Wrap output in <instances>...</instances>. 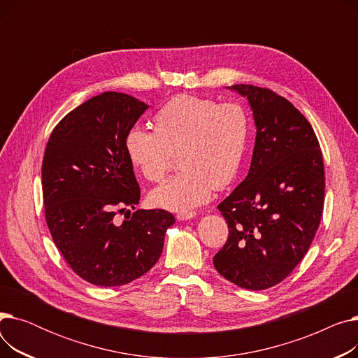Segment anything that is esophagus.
Here are the masks:
<instances>
[{"label": "esophagus", "instance_id": "34e87169", "mask_svg": "<svg viewBox=\"0 0 358 358\" xmlns=\"http://www.w3.org/2000/svg\"><path fill=\"white\" fill-rule=\"evenodd\" d=\"M193 217H196V212H181L177 215L178 220H190Z\"/></svg>", "mask_w": 358, "mask_h": 358}]
</instances>
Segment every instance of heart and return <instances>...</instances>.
<instances>
[{
	"label": "heart",
	"instance_id": "b5f03b06",
	"mask_svg": "<svg viewBox=\"0 0 358 358\" xmlns=\"http://www.w3.org/2000/svg\"><path fill=\"white\" fill-rule=\"evenodd\" d=\"M155 130L131 126L124 138L129 161L148 181L158 182L178 154L181 171L150 192L158 208L189 212L224 189L245 161L252 122L239 103L178 94L155 113Z\"/></svg>",
	"mask_w": 358,
	"mask_h": 358
}]
</instances>
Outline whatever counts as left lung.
<instances>
[{
  "label": "left lung",
  "instance_id": "1",
  "mask_svg": "<svg viewBox=\"0 0 358 358\" xmlns=\"http://www.w3.org/2000/svg\"><path fill=\"white\" fill-rule=\"evenodd\" d=\"M228 88L248 100L257 135L248 176L217 206L229 235L213 264L231 283L264 290L293 271L315 238L324 158L310 123L285 97L248 84Z\"/></svg>",
  "mask_w": 358,
  "mask_h": 358
}]
</instances>
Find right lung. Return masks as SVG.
<instances>
[{"instance_id": "right-lung-1", "label": "right lung", "mask_w": 358, "mask_h": 358, "mask_svg": "<svg viewBox=\"0 0 358 358\" xmlns=\"http://www.w3.org/2000/svg\"><path fill=\"white\" fill-rule=\"evenodd\" d=\"M149 106L107 91L78 106L56 124L42 164L48 228L69 267L91 285L116 287L155 266L174 216L138 209L141 200L124 138Z\"/></svg>"}]
</instances>
